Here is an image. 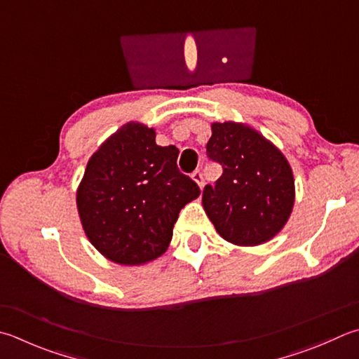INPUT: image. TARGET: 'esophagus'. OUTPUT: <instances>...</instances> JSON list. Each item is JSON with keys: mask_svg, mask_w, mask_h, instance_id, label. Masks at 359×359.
<instances>
[{"mask_svg": "<svg viewBox=\"0 0 359 359\" xmlns=\"http://www.w3.org/2000/svg\"><path fill=\"white\" fill-rule=\"evenodd\" d=\"M192 180H194L195 182H197V184H198L200 187L205 186V178H203V172L198 170V168L192 173Z\"/></svg>", "mask_w": 359, "mask_h": 359, "instance_id": "esophagus-1", "label": "esophagus"}]
</instances>
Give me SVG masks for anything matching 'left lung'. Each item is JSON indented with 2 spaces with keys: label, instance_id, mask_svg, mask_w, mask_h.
<instances>
[{
  "label": "left lung",
  "instance_id": "1",
  "mask_svg": "<svg viewBox=\"0 0 359 359\" xmlns=\"http://www.w3.org/2000/svg\"><path fill=\"white\" fill-rule=\"evenodd\" d=\"M208 158L223 168L203 191V208L223 239L258 245L285 226L294 206L292 170L278 148L233 121L212 125Z\"/></svg>",
  "mask_w": 359,
  "mask_h": 359
}]
</instances>
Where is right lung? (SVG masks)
<instances>
[{
    "mask_svg": "<svg viewBox=\"0 0 359 359\" xmlns=\"http://www.w3.org/2000/svg\"><path fill=\"white\" fill-rule=\"evenodd\" d=\"M156 134L126 123L87 162L76 205L98 252L117 264L139 266L165 252L184 205L200 195L177 165L178 148L156 145Z\"/></svg>",
    "mask_w": 359,
    "mask_h": 359,
    "instance_id": "obj_1",
    "label": "right lung"
}]
</instances>
